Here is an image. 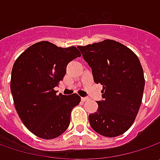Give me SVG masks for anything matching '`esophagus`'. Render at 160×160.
Here are the masks:
<instances>
[{
    "mask_svg": "<svg viewBox=\"0 0 160 160\" xmlns=\"http://www.w3.org/2000/svg\"><path fill=\"white\" fill-rule=\"evenodd\" d=\"M81 100H82V102H86V101L88 100V98H86V97H82Z\"/></svg>",
    "mask_w": 160,
    "mask_h": 160,
    "instance_id": "1",
    "label": "esophagus"
}]
</instances>
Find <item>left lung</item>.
Returning a JSON list of instances; mask_svg holds the SVG:
<instances>
[{"instance_id": "obj_1", "label": "left lung", "mask_w": 160, "mask_h": 160, "mask_svg": "<svg viewBox=\"0 0 160 160\" xmlns=\"http://www.w3.org/2000/svg\"><path fill=\"white\" fill-rule=\"evenodd\" d=\"M102 85V99L97 112L89 115L96 132L116 137L126 132L137 116L144 90L142 67L135 53L114 40L77 46Z\"/></svg>"}]
</instances>
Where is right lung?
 <instances>
[{
    "label": "right lung",
    "instance_id": "obj_1",
    "mask_svg": "<svg viewBox=\"0 0 160 160\" xmlns=\"http://www.w3.org/2000/svg\"><path fill=\"white\" fill-rule=\"evenodd\" d=\"M75 46L61 48L50 42H36L19 55L11 71L10 90L23 124L34 135L46 140L68 129L72 109L80 96H66L54 88L63 80L68 64L80 57Z\"/></svg>",
    "mask_w": 160,
    "mask_h": 160
}]
</instances>
